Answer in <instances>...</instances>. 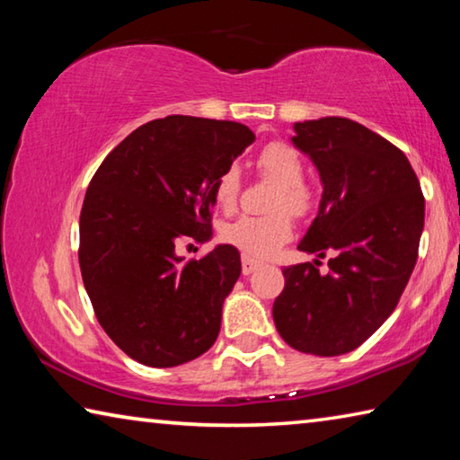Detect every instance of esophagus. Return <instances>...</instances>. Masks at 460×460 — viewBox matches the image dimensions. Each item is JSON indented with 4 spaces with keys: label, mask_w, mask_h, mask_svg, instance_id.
Returning a JSON list of instances; mask_svg holds the SVG:
<instances>
[{
    "label": "esophagus",
    "mask_w": 460,
    "mask_h": 460,
    "mask_svg": "<svg viewBox=\"0 0 460 460\" xmlns=\"http://www.w3.org/2000/svg\"><path fill=\"white\" fill-rule=\"evenodd\" d=\"M261 266L260 261H255V260H252V258H241V271H243V276H249V274H253L255 270H258Z\"/></svg>",
    "instance_id": "esophagus-1"
}]
</instances>
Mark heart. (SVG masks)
Wrapping results in <instances>:
<instances>
[{"label":"heart","instance_id":"heart-1","mask_svg":"<svg viewBox=\"0 0 460 460\" xmlns=\"http://www.w3.org/2000/svg\"><path fill=\"white\" fill-rule=\"evenodd\" d=\"M260 172L278 184V192L271 202L268 217H239L229 225H225L223 239L235 245L245 258H270L276 253L288 239L292 237V223L288 219V211L294 217H305L313 208V192H310L302 178H305V164L294 147L274 142L263 147L258 155ZM215 202L225 211L235 207L239 194V170L237 166L223 168L213 186Z\"/></svg>","mask_w":460,"mask_h":460}]
</instances>
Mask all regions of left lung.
I'll use <instances>...</instances> for the list:
<instances>
[{"label": "left lung", "mask_w": 460, "mask_h": 460, "mask_svg": "<svg viewBox=\"0 0 460 460\" xmlns=\"http://www.w3.org/2000/svg\"><path fill=\"white\" fill-rule=\"evenodd\" d=\"M296 150L323 184L318 213L298 249L324 258L284 268L274 323L296 351L334 357L353 351L398 306L416 266L424 197L402 150L347 118L294 123Z\"/></svg>", "instance_id": "left-lung-1"}]
</instances>
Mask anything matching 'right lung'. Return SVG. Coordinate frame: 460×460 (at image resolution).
Instances as JSON below:
<instances>
[{
    "mask_svg": "<svg viewBox=\"0 0 460 460\" xmlns=\"http://www.w3.org/2000/svg\"><path fill=\"white\" fill-rule=\"evenodd\" d=\"M253 131L237 121L168 115L107 155L81 211L79 263L99 324L147 367H176L213 347L239 252L215 245L184 263L176 243L211 241L213 186Z\"/></svg>",
    "mask_w": 460,
    "mask_h": 460,
    "instance_id": "add662e5",
    "label": "right lung"
}]
</instances>
